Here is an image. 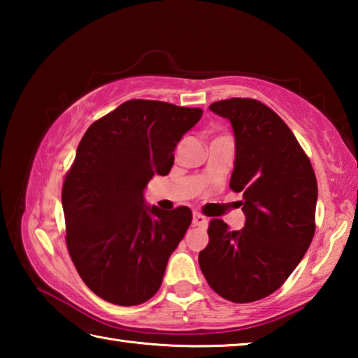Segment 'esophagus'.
Instances as JSON below:
<instances>
[{
    "label": "esophagus",
    "instance_id": "34e87169",
    "mask_svg": "<svg viewBox=\"0 0 358 358\" xmlns=\"http://www.w3.org/2000/svg\"><path fill=\"white\" fill-rule=\"evenodd\" d=\"M192 224H194V226H199V227H207L208 220L205 216H202L201 213H194L192 215Z\"/></svg>",
    "mask_w": 358,
    "mask_h": 358
}]
</instances>
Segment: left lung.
Masks as SVG:
<instances>
[{"label":"left lung","mask_w":358,"mask_h":358,"mask_svg":"<svg viewBox=\"0 0 358 358\" xmlns=\"http://www.w3.org/2000/svg\"><path fill=\"white\" fill-rule=\"evenodd\" d=\"M210 110L232 124L230 189L243 194L246 221L241 230H230L222 220H211L199 265L222 299L256 301L282 286L311 245L316 175L292 131L260 101H217Z\"/></svg>","instance_id":"1"}]
</instances>
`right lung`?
Wrapping results in <instances>:
<instances>
[{
	"label": "right lung",
	"instance_id": "1",
	"mask_svg": "<svg viewBox=\"0 0 358 358\" xmlns=\"http://www.w3.org/2000/svg\"><path fill=\"white\" fill-rule=\"evenodd\" d=\"M201 108L132 99L94 121L78 143L62 201L66 245L93 292L120 306L150 300L171 254L192 221L187 207L145 203L155 175H167L173 151Z\"/></svg>",
	"mask_w": 358,
	"mask_h": 358
}]
</instances>
